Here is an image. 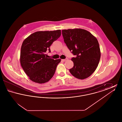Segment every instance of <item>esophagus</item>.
Returning a JSON list of instances; mask_svg holds the SVG:
<instances>
[{
  "label": "esophagus",
  "instance_id": "34e87169",
  "mask_svg": "<svg viewBox=\"0 0 122 122\" xmlns=\"http://www.w3.org/2000/svg\"><path fill=\"white\" fill-rule=\"evenodd\" d=\"M67 60H68L67 58H66V59H62V61H64V62H65V61H67Z\"/></svg>",
  "mask_w": 122,
  "mask_h": 122
}]
</instances>
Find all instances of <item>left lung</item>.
<instances>
[{
	"label": "left lung",
	"instance_id": "left-lung-1",
	"mask_svg": "<svg viewBox=\"0 0 122 122\" xmlns=\"http://www.w3.org/2000/svg\"><path fill=\"white\" fill-rule=\"evenodd\" d=\"M64 41L75 58L71 60L74 66L70 73L83 80L91 76L97 68L101 52L98 41L89 31L80 28L63 30Z\"/></svg>",
	"mask_w": 122,
	"mask_h": 122
}]
</instances>
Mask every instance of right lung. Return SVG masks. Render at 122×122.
I'll list each match as a JSON object with an SVG mask.
<instances>
[{"label": "right lung", "instance_id": "1", "mask_svg": "<svg viewBox=\"0 0 122 122\" xmlns=\"http://www.w3.org/2000/svg\"><path fill=\"white\" fill-rule=\"evenodd\" d=\"M61 34L60 30L39 31L24 40L21 47L20 63L31 81L42 84L52 78L61 59L47 58L45 52L47 50L51 52L50 46Z\"/></svg>", "mask_w": 122, "mask_h": 122}]
</instances>
